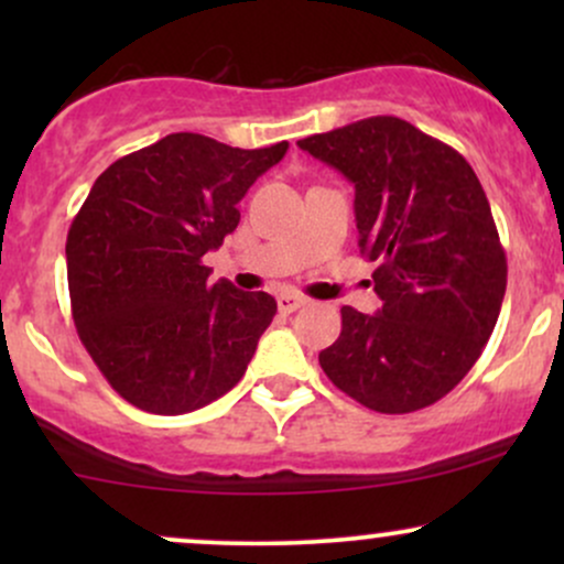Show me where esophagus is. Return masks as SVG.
<instances>
[{
    "label": "esophagus",
    "mask_w": 564,
    "mask_h": 564,
    "mask_svg": "<svg viewBox=\"0 0 564 564\" xmlns=\"http://www.w3.org/2000/svg\"><path fill=\"white\" fill-rule=\"evenodd\" d=\"M304 304H307V300H304V296H300V294H281V296H278V310H281V313H296V310L304 307Z\"/></svg>",
    "instance_id": "34e87169"
}]
</instances>
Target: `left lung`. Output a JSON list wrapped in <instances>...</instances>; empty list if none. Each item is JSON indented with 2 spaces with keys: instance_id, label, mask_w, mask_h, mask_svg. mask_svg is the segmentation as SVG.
<instances>
[{
  "instance_id": "left-lung-1",
  "label": "left lung",
  "mask_w": 564,
  "mask_h": 564,
  "mask_svg": "<svg viewBox=\"0 0 564 564\" xmlns=\"http://www.w3.org/2000/svg\"><path fill=\"white\" fill-rule=\"evenodd\" d=\"M355 185L360 254L377 262L373 315L341 307L318 355L341 392L379 413L445 398L477 364L507 291V254L467 164L398 116H371L296 142Z\"/></svg>"
}]
</instances>
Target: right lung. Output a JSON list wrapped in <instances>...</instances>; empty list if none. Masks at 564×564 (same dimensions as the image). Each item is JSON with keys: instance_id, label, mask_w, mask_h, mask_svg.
<instances>
[{"instance_id": "obj_1", "label": "right lung", "mask_w": 564, "mask_h": 564, "mask_svg": "<svg viewBox=\"0 0 564 564\" xmlns=\"http://www.w3.org/2000/svg\"><path fill=\"white\" fill-rule=\"evenodd\" d=\"M286 151V140L243 151L174 132L95 180L66 241L70 313L127 403L177 416L241 381L278 304L212 283L204 254L238 228V200Z\"/></svg>"}]
</instances>
